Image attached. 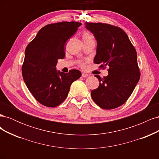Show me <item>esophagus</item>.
<instances>
[{"instance_id": "obj_1", "label": "esophagus", "mask_w": 159, "mask_h": 159, "mask_svg": "<svg viewBox=\"0 0 159 159\" xmlns=\"http://www.w3.org/2000/svg\"><path fill=\"white\" fill-rule=\"evenodd\" d=\"M81 76H82L83 78H88V77L89 76V75H88V74H87L82 73V74H81Z\"/></svg>"}]
</instances>
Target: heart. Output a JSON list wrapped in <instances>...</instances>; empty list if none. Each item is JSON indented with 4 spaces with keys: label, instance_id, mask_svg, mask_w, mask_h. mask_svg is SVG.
<instances>
[{
    "label": "heart",
    "instance_id": "b5f03b06",
    "mask_svg": "<svg viewBox=\"0 0 159 159\" xmlns=\"http://www.w3.org/2000/svg\"><path fill=\"white\" fill-rule=\"evenodd\" d=\"M82 36H83L84 41L88 40H90V39H91V38H92V36H91V35L88 32H87V31H85V32H83ZM79 65H80V67H81V68H85V66H86L85 63L84 61H80L79 62Z\"/></svg>",
    "mask_w": 159,
    "mask_h": 159
}]
</instances>
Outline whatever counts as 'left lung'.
I'll return each instance as SVG.
<instances>
[{"label":"left lung","instance_id":"1","mask_svg":"<svg viewBox=\"0 0 159 159\" xmlns=\"http://www.w3.org/2000/svg\"><path fill=\"white\" fill-rule=\"evenodd\" d=\"M85 27L98 43L93 62L101 68L109 67L107 76L95 75L99 85L91 98L101 108H117L127 102L140 78L136 50L121 28L99 22H85Z\"/></svg>","mask_w":159,"mask_h":159}]
</instances>
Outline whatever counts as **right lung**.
<instances>
[{
  "instance_id": "add662e5",
  "label": "right lung",
  "mask_w": 159,
  "mask_h": 159,
  "mask_svg": "<svg viewBox=\"0 0 159 159\" xmlns=\"http://www.w3.org/2000/svg\"><path fill=\"white\" fill-rule=\"evenodd\" d=\"M81 25L77 22L50 24L42 28L26 47L23 79L34 98L44 106H58L66 99L71 84L81 75L79 70L66 74L56 68L57 60L65 57L66 42Z\"/></svg>"
}]
</instances>
